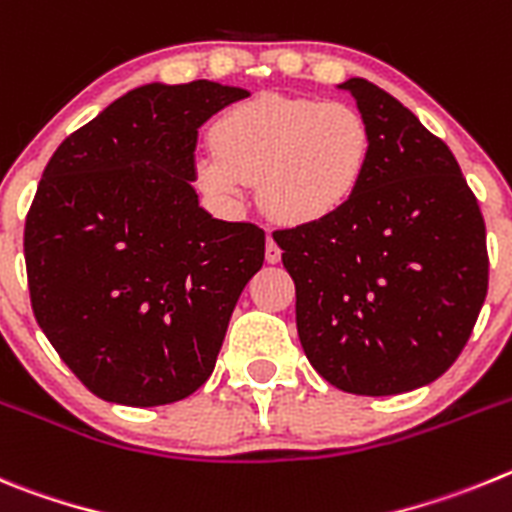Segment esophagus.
Listing matches in <instances>:
<instances>
[{"mask_svg": "<svg viewBox=\"0 0 512 512\" xmlns=\"http://www.w3.org/2000/svg\"><path fill=\"white\" fill-rule=\"evenodd\" d=\"M265 260L267 262H278L280 260V247H278V242H275L273 237H267V247H265Z\"/></svg>", "mask_w": 512, "mask_h": 512, "instance_id": "esophagus-1", "label": "esophagus"}]
</instances>
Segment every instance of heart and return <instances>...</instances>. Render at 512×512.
Returning a JSON list of instances; mask_svg holds the SVG:
<instances>
[{
  "mask_svg": "<svg viewBox=\"0 0 512 512\" xmlns=\"http://www.w3.org/2000/svg\"><path fill=\"white\" fill-rule=\"evenodd\" d=\"M211 153L196 160L209 193L234 199L257 183L267 216L283 224L324 222L357 196L375 135L352 104L262 94L216 117Z\"/></svg>",
  "mask_w": 512,
  "mask_h": 512,
  "instance_id": "heart-1",
  "label": "heart"
}]
</instances>
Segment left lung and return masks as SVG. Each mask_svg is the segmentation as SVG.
Here are the masks:
<instances>
[{"instance_id": "1", "label": "left lung", "mask_w": 512, "mask_h": 512, "mask_svg": "<svg viewBox=\"0 0 512 512\" xmlns=\"http://www.w3.org/2000/svg\"><path fill=\"white\" fill-rule=\"evenodd\" d=\"M342 89L375 135L365 183L324 222L273 237L313 370L344 393H408L454 365L480 316L485 219L444 140L365 78Z\"/></svg>"}]
</instances>
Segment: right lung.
I'll use <instances>...</instances> for the list:
<instances>
[{"label":"right lung","instance_id":"add662e5","mask_svg":"<svg viewBox=\"0 0 512 512\" xmlns=\"http://www.w3.org/2000/svg\"><path fill=\"white\" fill-rule=\"evenodd\" d=\"M245 96L214 81L142 86L45 165L25 219L32 313L101 400L176 403L214 372L265 232L201 209L193 150L201 124Z\"/></svg>","mask_w":512,"mask_h":512}]
</instances>
